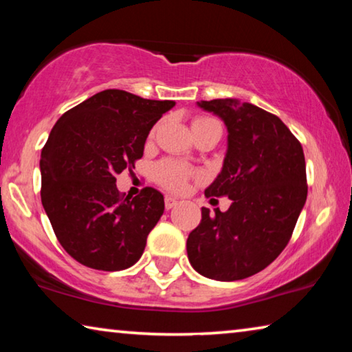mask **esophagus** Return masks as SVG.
I'll list each match as a JSON object with an SVG mask.
<instances>
[{"label": "esophagus", "mask_w": 352, "mask_h": 352, "mask_svg": "<svg viewBox=\"0 0 352 352\" xmlns=\"http://www.w3.org/2000/svg\"><path fill=\"white\" fill-rule=\"evenodd\" d=\"M177 205H178V201H177L174 197H166V199H164L166 210H172V208L177 206Z\"/></svg>", "instance_id": "esophagus-1"}]
</instances>
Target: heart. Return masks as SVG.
I'll use <instances>...</instances> for the list:
<instances>
[{
    "label": "heart",
    "mask_w": 352,
    "mask_h": 352,
    "mask_svg": "<svg viewBox=\"0 0 352 352\" xmlns=\"http://www.w3.org/2000/svg\"><path fill=\"white\" fill-rule=\"evenodd\" d=\"M205 126H219L222 129L217 119L211 116H195L192 119V130ZM152 175L153 180L162 184L164 189L172 190V192H182V190L186 189L190 178L197 177V172L182 163L174 162V160H162L152 168Z\"/></svg>",
    "instance_id": "obj_1"
}]
</instances>
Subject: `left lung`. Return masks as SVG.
Returning <instances> with one entry per match:
<instances>
[{"instance_id": "obj_1", "label": "left lung", "mask_w": 352, "mask_h": 352, "mask_svg": "<svg viewBox=\"0 0 352 352\" xmlns=\"http://www.w3.org/2000/svg\"><path fill=\"white\" fill-rule=\"evenodd\" d=\"M197 104L228 129L222 172L205 195L233 204L225 212L201 208L188 258L200 275L239 281L264 270L289 243L307 197L305 153L281 119L259 107L237 99Z\"/></svg>"}]
</instances>
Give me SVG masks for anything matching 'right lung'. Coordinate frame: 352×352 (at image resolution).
Returning <instances> with one entry per match:
<instances>
[{
    "label": "right lung",
    "mask_w": 352,
    "mask_h": 352,
    "mask_svg": "<svg viewBox=\"0 0 352 352\" xmlns=\"http://www.w3.org/2000/svg\"><path fill=\"white\" fill-rule=\"evenodd\" d=\"M175 105L104 90L63 113L41 151V204L60 245L90 269L132 267L163 216V194L130 199L116 175L135 168L153 124Z\"/></svg>",
    "instance_id": "right-lung-1"
}]
</instances>
